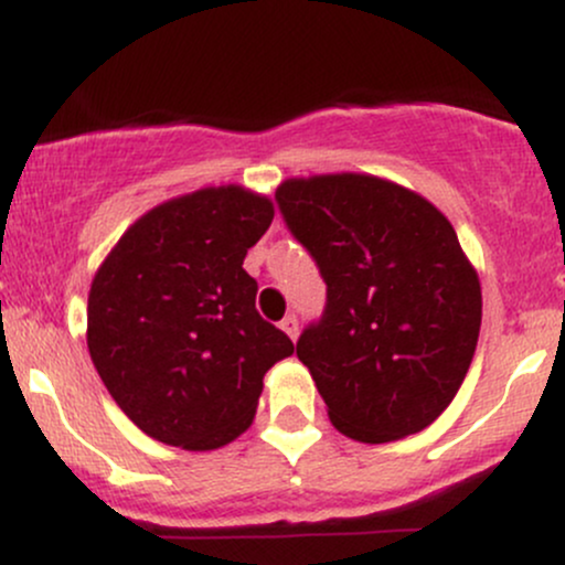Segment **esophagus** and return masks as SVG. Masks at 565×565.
I'll list each match as a JSON object with an SVG mask.
<instances>
[{"label":"esophagus","instance_id":"34e87169","mask_svg":"<svg viewBox=\"0 0 565 565\" xmlns=\"http://www.w3.org/2000/svg\"><path fill=\"white\" fill-rule=\"evenodd\" d=\"M281 329L291 337V340H297V332H300V321H297V316H295V313H289L287 319L281 321Z\"/></svg>","mask_w":565,"mask_h":565}]
</instances>
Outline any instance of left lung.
Returning a JSON list of instances; mask_svg holds the SVG:
<instances>
[{"label":"left lung","instance_id":"obj_1","mask_svg":"<svg viewBox=\"0 0 565 565\" xmlns=\"http://www.w3.org/2000/svg\"><path fill=\"white\" fill-rule=\"evenodd\" d=\"M276 201L327 284L297 359L329 419L364 444L425 430L457 395L481 332V284L451 223L372 174L287 180Z\"/></svg>","mask_w":565,"mask_h":565}]
</instances>
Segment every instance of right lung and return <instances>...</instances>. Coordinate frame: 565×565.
Segmentation results:
<instances>
[{
    "label": "right lung",
    "instance_id": "obj_1",
    "mask_svg": "<svg viewBox=\"0 0 565 565\" xmlns=\"http://www.w3.org/2000/svg\"><path fill=\"white\" fill-rule=\"evenodd\" d=\"M274 204L238 185L157 206L119 238L87 302V345L103 385L146 436L210 451L242 436L263 377L295 353L255 308L242 268Z\"/></svg>",
    "mask_w": 565,
    "mask_h": 565
}]
</instances>
